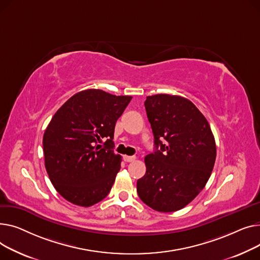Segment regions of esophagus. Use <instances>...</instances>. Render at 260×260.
<instances>
[{"label":"esophagus","mask_w":260,"mask_h":260,"mask_svg":"<svg viewBox=\"0 0 260 260\" xmlns=\"http://www.w3.org/2000/svg\"><path fill=\"white\" fill-rule=\"evenodd\" d=\"M135 156H128V155H124V160L127 161V162H130V161H133L135 160Z\"/></svg>","instance_id":"34e87169"}]
</instances>
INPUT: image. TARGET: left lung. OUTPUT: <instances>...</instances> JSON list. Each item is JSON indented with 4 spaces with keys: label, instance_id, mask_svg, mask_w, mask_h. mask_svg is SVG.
Returning <instances> with one entry per match:
<instances>
[{
    "label": "left lung",
    "instance_id": "8db88e82",
    "mask_svg": "<svg viewBox=\"0 0 260 260\" xmlns=\"http://www.w3.org/2000/svg\"><path fill=\"white\" fill-rule=\"evenodd\" d=\"M145 108L155 151L145 157L147 171L137 180V193L153 210L174 212L205 188L215 164V140L204 114L185 98L147 96Z\"/></svg>",
    "mask_w": 260,
    "mask_h": 260
}]
</instances>
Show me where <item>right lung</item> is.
I'll use <instances>...</instances> for the list:
<instances>
[{
	"instance_id": "1",
	"label": "right lung",
	"mask_w": 260,
	"mask_h": 260,
	"mask_svg": "<svg viewBox=\"0 0 260 260\" xmlns=\"http://www.w3.org/2000/svg\"><path fill=\"white\" fill-rule=\"evenodd\" d=\"M132 96L87 89L71 96L43 136L46 171L66 201L91 207L109 194L120 169L113 152L114 127ZM103 138L107 141L102 146Z\"/></svg>"
}]
</instances>
